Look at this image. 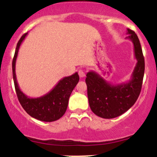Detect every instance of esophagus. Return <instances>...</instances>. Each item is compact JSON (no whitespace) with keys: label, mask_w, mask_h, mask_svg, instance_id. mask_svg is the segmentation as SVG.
Returning a JSON list of instances; mask_svg holds the SVG:
<instances>
[{"label":"esophagus","mask_w":157,"mask_h":157,"mask_svg":"<svg viewBox=\"0 0 157 157\" xmlns=\"http://www.w3.org/2000/svg\"><path fill=\"white\" fill-rule=\"evenodd\" d=\"M78 75H79V76H80V77H84L85 76H86V73H85V71L82 69L79 70Z\"/></svg>","instance_id":"esophagus-1"}]
</instances>
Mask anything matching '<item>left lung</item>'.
I'll use <instances>...</instances> for the list:
<instances>
[{
    "label": "left lung",
    "instance_id": "left-lung-1",
    "mask_svg": "<svg viewBox=\"0 0 157 157\" xmlns=\"http://www.w3.org/2000/svg\"><path fill=\"white\" fill-rule=\"evenodd\" d=\"M126 38L134 44L135 58L137 60L131 80L125 83L111 85L95 71L86 75L87 94L90 108L97 116L105 119L120 116L134 105L141 91L145 60L140 40L134 31L128 29Z\"/></svg>",
    "mask_w": 157,
    "mask_h": 157
}]
</instances>
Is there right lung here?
Returning a JSON list of instances; mask_svg holds the SVG:
<instances>
[{"label":"right lung","mask_w":157,"mask_h":157,"mask_svg":"<svg viewBox=\"0 0 157 157\" xmlns=\"http://www.w3.org/2000/svg\"><path fill=\"white\" fill-rule=\"evenodd\" d=\"M27 34H24L16 47L12 60V75L17 98L23 109L32 117L44 122H53L63 116L68 107V99L73 89L79 82L77 72L63 77L49 92L37 98H30L20 89L15 74V63L19 48Z\"/></svg>","instance_id":"add662e5"}]
</instances>
